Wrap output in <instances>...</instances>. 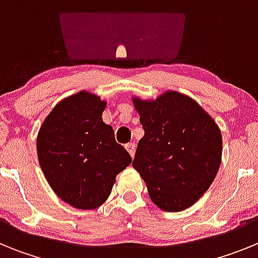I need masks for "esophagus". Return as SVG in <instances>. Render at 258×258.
I'll list each match as a JSON object with an SVG mask.
<instances>
[{
    "label": "esophagus",
    "mask_w": 258,
    "mask_h": 258,
    "mask_svg": "<svg viewBox=\"0 0 258 258\" xmlns=\"http://www.w3.org/2000/svg\"><path fill=\"white\" fill-rule=\"evenodd\" d=\"M125 149H126V151L131 154L132 157H134V154H136V143H127V145L125 146Z\"/></svg>",
    "instance_id": "obj_1"
}]
</instances>
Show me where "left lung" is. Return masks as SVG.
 Returning <instances> with one entry per match:
<instances>
[{
    "label": "left lung",
    "instance_id": "1",
    "mask_svg": "<svg viewBox=\"0 0 258 258\" xmlns=\"http://www.w3.org/2000/svg\"><path fill=\"white\" fill-rule=\"evenodd\" d=\"M133 102L145 131L133 168L159 208L183 211L202 198L217 174L220 129L197 102L177 92H166L156 101Z\"/></svg>",
    "mask_w": 258,
    "mask_h": 258
}]
</instances>
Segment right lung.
Here are the masks:
<instances>
[{"mask_svg":"<svg viewBox=\"0 0 258 258\" xmlns=\"http://www.w3.org/2000/svg\"><path fill=\"white\" fill-rule=\"evenodd\" d=\"M104 108L101 98L80 92L59 102L38 132L41 169L54 192L77 209L102 206L116 175L132 163L102 120Z\"/></svg>","mask_w":258,"mask_h":258,"instance_id":"add662e5","label":"right lung"}]
</instances>
